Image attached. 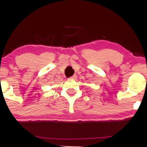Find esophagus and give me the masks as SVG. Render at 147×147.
<instances>
[{
    "label": "esophagus",
    "instance_id": "obj_1",
    "mask_svg": "<svg viewBox=\"0 0 147 147\" xmlns=\"http://www.w3.org/2000/svg\"><path fill=\"white\" fill-rule=\"evenodd\" d=\"M77 78V76H71V77H69V78H68L69 79H76Z\"/></svg>",
    "mask_w": 147,
    "mask_h": 147
}]
</instances>
